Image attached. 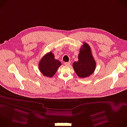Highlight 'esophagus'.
Listing matches in <instances>:
<instances>
[{
	"label": "esophagus",
	"instance_id": "34e87169",
	"mask_svg": "<svg viewBox=\"0 0 127 127\" xmlns=\"http://www.w3.org/2000/svg\"><path fill=\"white\" fill-rule=\"evenodd\" d=\"M64 64L66 66H69L70 65V62H65L64 63Z\"/></svg>",
	"mask_w": 127,
	"mask_h": 127
}]
</instances>
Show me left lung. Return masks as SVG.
Here are the masks:
<instances>
[{"label": "left lung", "mask_w": 127, "mask_h": 127, "mask_svg": "<svg viewBox=\"0 0 127 127\" xmlns=\"http://www.w3.org/2000/svg\"><path fill=\"white\" fill-rule=\"evenodd\" d=\"M95 66L96 62L92 54L91 49L88 44L84 42L80 49L78 61L73 64V69L79 77L83 78L92 75Z\"/></svg>", "instance_id": "1"}]
</instances>
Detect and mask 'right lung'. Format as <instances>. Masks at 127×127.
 Returning a JSON list of instances; mask_svg holds the SVG:
<instances>
[{"label": "right lung", "mask_w": 127, "mask_h": 127, "mask_svg": "<svg viewBox=\"0 0 127 127\" xmlns=\"http://www.w3.org/2000/svg\"><path fill=\"white\" fill-rule=\"evenodd\" d=\"M61 63L55 59L54 54L50 52L45 55L39 63V68L43 75L52 77L55 74Z\"/></svg>", "instance_id": "right-lung-1"}]
</instances>
